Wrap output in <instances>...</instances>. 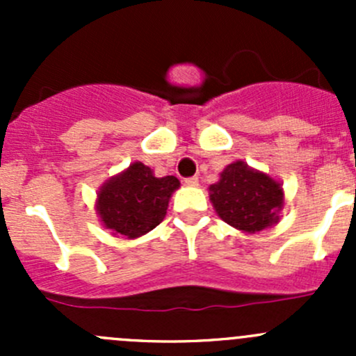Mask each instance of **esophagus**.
Returning <instances> with one entry per match:
<instances>
[{"label":"esophagus","mask_w":356,"mask_h":356,"mask_svg":"<svg viewBox=\"0 0 356 356\" xmlns=\"http://www.w3.org/2000/svg\"><path fill=\"white\" fill-rule=\"evenodd\" d=\"M184 184L189 186V188H193V186H198V177H196V175H193V177L184 179Z\"/></svg>","instance_id":"obj_1"}]
</instances>
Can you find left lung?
Here are the masks:
<instances>
[{
	"instance_id": "8db88e82",
	"label": "left lung",
	"mask_w": 356,
	"mask_h": 356,
	"mask_svg": "<svg viewBox=\"0 0 356 356\" xmlns=\"http://www.w3.org/2000/svg\"><path fill=\"white\" fill-rule=\"evenodd\" d=\"M210 200L222 220L250 234L277 224L284 203L281 184L243 161L225 167L210 186Z\"/></svg>"
}]
</instances>
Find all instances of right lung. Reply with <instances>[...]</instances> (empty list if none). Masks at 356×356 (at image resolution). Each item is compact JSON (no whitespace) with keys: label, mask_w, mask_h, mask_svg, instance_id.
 I'll return each mask as SVG.
<instances>
[{"label":"right lung","mask_w":356,"mask_h":356,"mask_svg":"<svg viewBox=\"0 0 356 356\" xmlns=\"http://www.w3.org/2000/svg\"><path fill=\"white\" fill-rule=\"evenodd\" d=\"M179 186L174 175L155 177L152 168L136 161L99 189V218L113 234L139 238L163 220L168 200Z\"/></svg>","instance_id":"obj_1"}]
</instances>
